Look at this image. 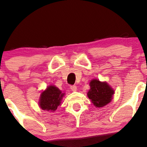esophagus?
Listing matches in <instances>:
<instances>
[{
    "instance_id": "1",
    "label": "esophagus",
    "mask_w": 147,
    "mask_h": 147,
    "mask_svg": "<svg viewBox=\"0 0 147 147\" xmlns=\"http://www.w3.org/2000/svg\"><path fill=\"white\" fill-rule=\"evenodd\" d=\"M70 89H71L72 91H76L77 90V86H76L75 85L70 86Z\"/></svg>"
}]
</instances>
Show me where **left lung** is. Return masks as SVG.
<instances>
[{"label":"left lung","instance_id":"1","mask_svg":"<svg viewBox=\"0 0 147 147\" xmlns=\"http://www.w3.org/2000/svg\"><path fill=\"white\" fill-rule=\"evenodd\" d=\"M90 86L88 97L96 107H102L111 102L114 90L107 83L93 79L90 82Z\"/></svg>","mask_w":147,"mask_h":147}]
</instances>
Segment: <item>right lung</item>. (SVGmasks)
<instances>
[{"instance_id": "add662e5", "label": "right lung", "mask_w": 147, "mask_h": 147, "mask_svg": "<svg viewBox=\"0 0 147 147\" xmlns=\"http://www.w3.org/2000/svg\"><path fill=\"white\" fill-rule=\"evenodd\" d=\"M64 93L58 88L50 86L41 93L39 99V106L43 110L55 111L61 104Z\"/></svg>"}]
</instances>
